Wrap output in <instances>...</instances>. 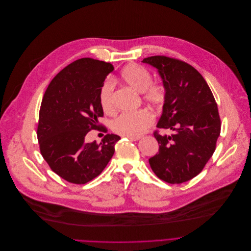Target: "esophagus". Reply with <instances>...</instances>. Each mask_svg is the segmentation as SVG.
I'll return each mask as SVG.
<instances>
[{"label":"esophagus","mask_w":251,"mask_h":251,"mask_svg":"<svg viewBox=\"0 0 251 251\" xmlns=\"http://www.w3.org/2000/svg\"><path fill=\"white\" fill-rule=\"evenodd\" d=\"M127 138L132 140V141H137V140H139L141 138V136L140 135H138V136H127Z\"/></svg>","instance_id":"34e87169"}]
</instances>
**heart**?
I'll return each instance as SVG.
<instances>
[{"label":"heart","mask_w":251,"mask_h":251,"mask_svg":"<svg viewBox=\"0 0 251 251\" xmlns=\"http://www.w3.org/2000/svg\"><path fill=\"white\" fill-rule=\"evenodd\" d=\"M123 81L134 91L143 94L145 101L154 107H161L166 100V89L163 85L153 84V77L147 69L137 64H130L121 72ZM100 104L106 113L114 111V86L105 82L99 95ZM154 118L146 110L126 112L112 123L114 131L125 136H138L153 124Z\"/></svg>","instance_id":"b5f03b06"}]
</instances>
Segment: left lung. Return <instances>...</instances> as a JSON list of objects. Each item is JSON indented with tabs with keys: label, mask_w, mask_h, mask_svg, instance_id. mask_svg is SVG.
<instances>
[{
	"label": "left lung",
	"mask_w": 251,
	"mask_h": 251,
	"mask_svg": "<svg viewBox=\"0 0 251 251\" xmlns=\"http://www.w3.org/2000/svg\"><path fill=\"white\" fill-rule=\"evenodd\" d=\"M143 63L156 68L166 89V100L157 127L172 131L154 136L159 151L149 158L155 175L170 184H181L203 170L215 152L221 119L213 93L193 66L166 56H151Z\"/></svg>",
	"instance_id": "1"
}]
</instances>
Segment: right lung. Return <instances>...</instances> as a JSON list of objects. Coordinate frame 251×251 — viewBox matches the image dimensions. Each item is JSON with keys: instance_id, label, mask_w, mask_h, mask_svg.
<instances>
[{"instance_id": "add662e5", "label": "right lung", "mask_w": 251, "mask_h": 251, "mask_svg": "<svg viewBox=\"0 0 251 251\" xmlns=\"http://www.w3.org/2000/svg\"><path fill=\"white\" fill-rule=\"evenodd\" d=\"M111 63L81 58L61 70L48 85L39 111L37 139L40 153L58 176L86 184L102 173L121 139L108 133L100 143L87 142L91 129L101 130L104 116L99 95Z\"/></svg>"}]
</instances>
